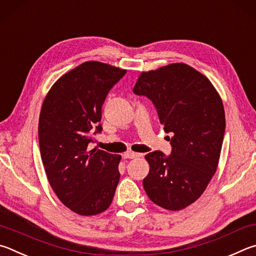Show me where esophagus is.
I'll return each instance as SVG.
<instances>
[{
	"instance_id": "esophagus-1",
	"label": "esophagus",
	"mask_w": 256,
	"mask_h": 256,
	"mask_svg": "<svg viewBox=\"0 0 256 256\" xmlns=\"http://www.w3.org/2000/svg\"><path fill=\"white\" fill-rule=\"evenodd\" d=\"M142 154L140 153H134V152H128V153L124 154V158H140Z\"/></svg>"
}]
</instances>
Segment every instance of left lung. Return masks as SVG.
<instances>
[{
  "mask_svg": "<svg viewBox=\"0 0 256 256\" xmlns=\"http://www.w3.org/2000/svg\"><path fill=\"white\" fill-rule=\"evenodd\" d=\"M132 91L153 102L165 132L172 135L168 156L160 150L145 156L146 194L164 209L186 208L216 173L226 127L222 98L204 75L183 62L142 72Z\"/></svg>",
  "mask_w": 256,
  "mask_h": 256,
  "instance_id": "left-lung-1",
  "label": "left lung"
}]
</instances>
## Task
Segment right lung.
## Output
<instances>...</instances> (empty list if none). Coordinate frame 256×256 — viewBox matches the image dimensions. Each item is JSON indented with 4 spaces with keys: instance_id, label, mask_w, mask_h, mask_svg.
<instances>
[{
    "instance_id": "right-lung-1",
    "label": "right lung",
    "mask_w": 256,
    "mask_h": 256,
    "mask_svg": "<svg viewBox=\"0 0 256 256\" xmlns=\"http://www.w3.org/2000/svg\"><path fill=\"white\" fill-rule=\"evenodd\" d=\"M124 70L85 62L49 90L40 111V155L49 184L62 204L82 216L109 208L118 186L121 156L88 150L102 132V106Z\"/></svg>"
}]
</instances>
